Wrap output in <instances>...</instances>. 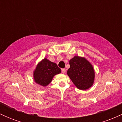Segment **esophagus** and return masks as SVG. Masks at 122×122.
<instances>
[{"label": "esophagus", "instance_id": "esophagus-1", "mask_svg": "<svg viewBox=\"0 0 122 122\" xmlns=\"http://www.w3.org/2000/svg\"><path fill=\"white\" fill-rule=\"evenodd\" d=\"M61 72H62V73H65L66 72V70L65 69H61Z\"/></svg>", "mask_w": 122, "mask_h": 122}]
</instances>
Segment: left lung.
Listing matches in <instances>:
<instances>
[{
	"instance_id": "8db88e82",
	"label": "left lung",
	"mask_w": 122,
	"mask_h": 122,
	"mask_svg": "<svg viewBox=\"0 0 122 122\" xmlns=\"http://www.w3.org/2000/svg\"><path fill=\"white\" fill-rule=\"evenodd\" d=\"M67 74L78 89L86 90L93 84L95 71L93 66L84 57L75 56L69 61Z\"/></svg>"
}]
</instances>
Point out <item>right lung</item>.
<instances>
[{
    "mask_svg": "<svg viewBox=\"0 0 122 122\" xmlns=\"http://www.w3.org/2000/svg\"><path fill=\"white\" fill-rule=\"evenodd\" d=\"M61 71L56 63L45 58L38 64L33 73L34 81L38 84L46 86L49 84L53 77L61 73Z\"/></svg>",
    "mask_w": 122,
    "mask_h": 122,
    "instance_id": "1",
    "label": "right lung"
}]
</instances>
